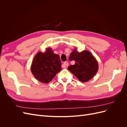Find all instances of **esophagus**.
Wrapping results in <instances>:
<instances>
[{
  "instance_id": "obj_1",
  "label": "esophagus",
  "mask_w": 127,
  "mask_h": 127,
  "mask_svg": "<svg viewBox=\"0 0 127 127\" xmlns=\"http://www.w3.org/2000/svg\"><path fill=\"white\" fill-rule=\"evenodd\" d=\"M69 65V63H68V62H64V63H63V64H62V67L63 68H66Z\"/></svg>"
}]
</instances>
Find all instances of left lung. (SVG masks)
<instances>
[{
  "instance_id": "8db88e82",
  "label": "left lung",
  "mask_w": 127,
  "mask_h": 127,
  "mask_svg": "<svg viewBox=\"0 0 127 127\" xmlns=\"http://www.w3.org/2000/svg\"><path fill=\"white\" fill-rule=\"evenodd\" d=\"M69 59L70 61H75V64L69 66L68 69L80 82H88L98 71L97 61L90 51L84 50L78 52L77 49L75 48L70 53Z\"/></svg>"
}]
</instances>
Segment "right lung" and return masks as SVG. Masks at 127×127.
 I'll use <instances>...</instances> for the list:
<instances>
[{
	"instance_id": "1",
	"label": "right lung",
	"mask_w": 127,
	"mask_h": 127,
	"mask_svg": "<svg viewBox=\"0 0 127 127\" xmlns=\"http://www.w3.org/2000/svg\"><path fill=\"white\" fill-rule=\"evenodd\" d=\"M61 63L58 55L55 54L50 48L44 52H39L32 61L31 70L37 80L48 83L61 70Z\"/></svg>"
}]
</instances>
